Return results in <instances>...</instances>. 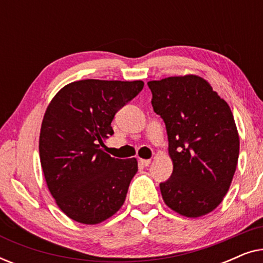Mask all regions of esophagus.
<instances>
[{"instance_id": "esophagus-1", "label": "esophagus", "mask_w": 263, "mask_h": 263, "mask_svg": "<svg viewBox=\"0 0 263 263\" xmlns=\"http://www.w3.org/2000/svg\"><path fill=\"white\" fill-rule=\"evenodd\" d=\"M139 163L142 165V166H148L151 164V160L149 159H139Z\"/></svg>"}]
</instances>
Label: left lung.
<instances>
[{"instance_id": "8db88e82", "label": "left lung", "mask_w": 263, "mask_h": 263, "mask_svg": "<svg viewBox=\"0 0 263 263\" xmlns=\"http://www.w3.org/2000/svg\"><path fill=\"white\" fill-rule=\"evenodd\" d=\"M152 106L166 125L174 171L160 183L165 204L186 218L214 211L229 192L239 135L229 104L199 75L147 82Z\"/></svg>"}]
</instances>
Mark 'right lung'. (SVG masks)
Wrapping results in <instances>:
<instances>
[{"mask_svg": "<svg viewBox=\"0 0 263 263\" xmlns=\"http://www.w3.org/2000/svg\"><path fill=\"white\" fill-rule=\"evenodd\" d=\"M142 88L141 80L74 81L46 107L39 135L43 174L56 204L74 221L99 224L123 206L138 160L112 158L100 146L114 134L117 111Z\"/></svg>", "mask_w": 263, "mask_h": 263, "instance_id": "right-lung-1", "label": "right lung"}]
</instances>
